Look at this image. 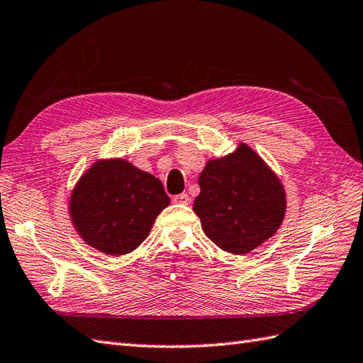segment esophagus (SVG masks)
Listing matches in <instances>:
<instances>
[{"label": "esophagus", "instance_id": "34e87169", "mask_svg": "<svg viewBox=\"0 0 363 363\" xmlns=\"http://www.w3.org/2000/svg\"><path fill=\"white\" fill-rule=\"evenodd\" d=\"M173 201L176 204H189L190 203V196L187 194H179V195L173 196Z\"/></svg>", "mask_w": 363, "mask_h": 363}]
</instances>
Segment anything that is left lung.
Masks as SVG:
<instances>
[{"label":"left lung","mask_w":363,"mask_h":363,"mask_svg":"<svg viewBox=\"0 0 363 363\" xmlns=\"http://www.w3.org/2000/svg\"><path fill=\"white\" fill-rule=\"evenodd\" d=\"M198 184L194 211L204 234L223 251L248 254L281 228L287 211L282 182L246 143L207 160Z\"/></svg>","instance_id":"8db88e82"}]
</instances>
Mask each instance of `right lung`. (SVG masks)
<instances>
[{
    "label": "right lung",
    "mask_w": 363,
    "mask_h": 363,
    "mask_svg": "<svg viewBox=\"0 0 363 363\" xmlns=\"http://www.w3.org/2000/svg\"><path fill=\"white\" fill-rule=\"evenodd\" d=\"M168 204L156 176L126 159H96L74 184L68 213L84 242L117 257L142 245Z\"/></svg>",
    "instance_id": "obj_1"
}]
</instances>
